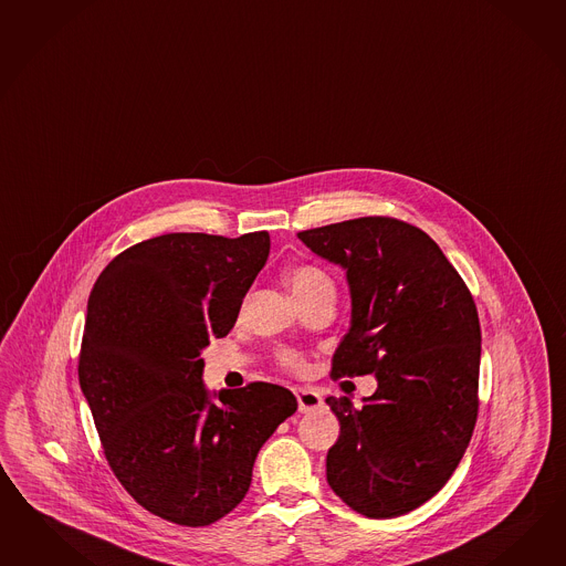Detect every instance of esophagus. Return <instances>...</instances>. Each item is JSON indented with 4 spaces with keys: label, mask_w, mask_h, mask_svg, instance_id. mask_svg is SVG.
Listing matches in <instances>:
<instances>
[{
    "label": "esophagus",
    "mask_w": 566,
    "mask_h": 566,
    "mask_svg": "<svg viewBox=\"0 0 566 566\" xmlns=\"http://www.w3.org/2000/svg\"><path fill=\"white\" fill-rule=\"evenodd\" d=\"M296 401H298V412H313V410H319L323 406V398L313 391V389H296Z\"/></svg>",
    "instance_id": "obj_1"
}]
</instances>
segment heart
I'll use <instances>...</instances> for the list:
<instances>
[{
	"label": "heart",
	"mask_w": 566,
	"mask_h": 566,
	"mask_svg": "<svg viewBox=\"0 0 566 566\" xmlns=\"http://www.w3.org/2000/svg\"><path fill=\"white\" fill-rule=\"evenodd\" d=\"M289 286H291L294 298L301 303L306 298H315V296H336V284L332 280V275L327 274L319 265H311L303 263L289 270L286 274ZM277 360L282 367L292 368V370H301L303 368V358L296 356L294 352L282 350L277 354Z\"/></svg>",
	"instance_id": "heart-1"
}]
</instances>
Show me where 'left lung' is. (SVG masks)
I'll return each mask as SVG.
<instances>
[{
	"label": "left lung",
	"mask_w": 566,
	"mask_h": 566,
	"mask_svg": "<svg viewBox=\"0 0 566 566\" xmlns=\"http://www.w3.org/2000/svg\"><path fill=\"white\" fill-rule=\"evenodd\" d=\"M298 239L339 265L350 289V329L332 375L377 379L363 408L325 399L339 420L327 482L370 520L406 515L443 489L474 432L482 352L474 298L439 244L396 218H356Z\"/></svg>",
	"instance_id": "left-lung-1"
}]
</instances>
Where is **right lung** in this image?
Masks as SVG:
<instances>
[{
    "mask_svg": "<svg viewBox=\"0 0 566 566\" xmlns=\"http://www.w3.org/2000/svg\"><path fill=\"white\" fill-rule=\"evenodd\" d=\"M270 255L265 230L170 232L98 275L77 377L108 465L146 511L201 527L241 503L253 463L296 398L272 382L210 394L199 356L232 329Z\"/></svg>",
    "mask_w": 566,
    "mask_h": 566,
    "instance_id": "add662e5",
    "label": "right lung"
}]
</instances>
